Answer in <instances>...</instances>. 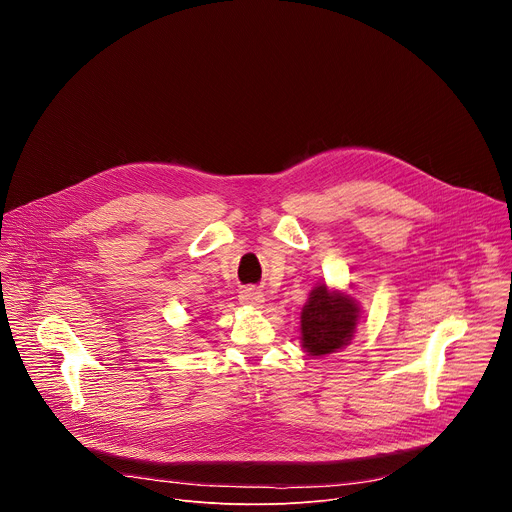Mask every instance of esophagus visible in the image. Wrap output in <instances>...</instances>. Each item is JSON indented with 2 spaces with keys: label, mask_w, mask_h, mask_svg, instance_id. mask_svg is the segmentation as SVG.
Returning a JSON list of instances; mask_svg holds the SVG:
<instances>
[{
  "label": "esophagus",
  "mask_w": 512,
  "mask_h": 512,
  "mask_svg": "<svg viewBox=\"0 0 512 512\" xmlns=\"http://www.w3.org/2000/svg\"><path fill=\"white\" fill-rule=\"evenodd\" d=\"M239 298H241V302H243V304H249V306H261V304H263V296L259 294L257 289H253V287L243 289Z\"/></svg>",
  "instance_id": "1"
}]
</instances>
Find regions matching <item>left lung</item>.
<instances>
[{
    "label": "left lung",
    "mask_w": 512,
    "mask_h": 512,
    "mask_svg": "<svg viewBox=\"0 0 512 512\" xmlns=\"http://www.w3.org/2000/svg\"><path fill=\"white\" fill-rule=\"evenodd\" d=\"M358 306L346 294H330L326 285L312 289L302 310V346L312 356L330 354L352 338Z\"/></svg>",
    "instance_id": "obj_1"
}]
</instances>
